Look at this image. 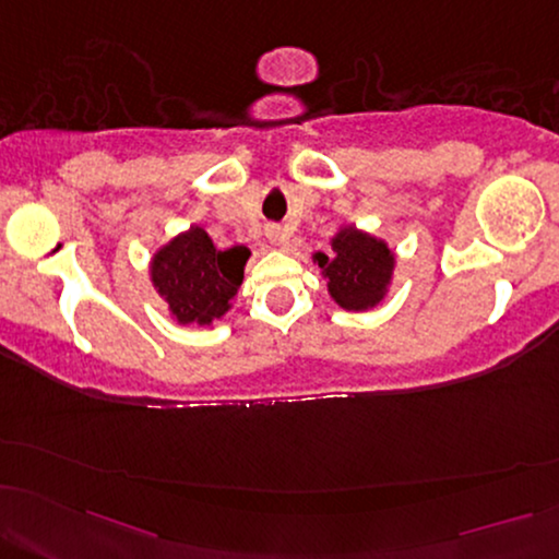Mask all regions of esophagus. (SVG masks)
Wrapping results in <instances>:
<instances>
[{"instance_id": "esophagus-1", "label": "esophagus", "mask_w": 559, "mask_h": 559, "mask_svg": "<svg viewBox=\"0 0 559 559\" xmlns=\"http://www.w3.org/2000/svg\"><path fill=\"white\" fill-rule=\"evenodd\" d=\"M265 238H269V243L281 246V243H286L288 233H286V228H281V226H265Z\"/></svg>"}]
</instances>
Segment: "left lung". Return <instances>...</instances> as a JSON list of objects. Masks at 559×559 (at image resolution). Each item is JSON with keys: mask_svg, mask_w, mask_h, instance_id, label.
<instances>
[{"mask_svg": "<svg viewBox=\"0 0 559 559\" xmlns=\"http://www.w3.org/2000/svg\"><path fill=\"white\" fill-rule=\"evenodd\" d=\"M329 294L344 311H369L384 301L396 258L384 240L354 226L331 238V253H316Z\"/></svg>", "mask_w": 559, "mask_h": 559, "instance_id": "left-lung-1", "label": "left lung"}]
</instances>
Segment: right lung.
Segmentation results:
<instances>
[{"label":"right lung","instance_id":"obj_1","mask_svg":"<svg viewBox=\"0 0 559 559\" xmlns=\"http://www.w3.org/2000/svg\"><path fill=\"white\" fill-rule=\"evenodd\" d=\"M248 255L246 246L218 251L203 228L190 226L153 255L150 278L175 321L182 326H213L228 313L243 283Z\"/></svg>","mask_w":559,"mask_h":559}]
</instances>
